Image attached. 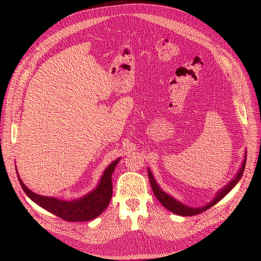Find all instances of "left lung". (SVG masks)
I'll return each mask as SVG.
<instances>
[{
    "label": "left lung",
    "mask_w": 261,
    "mask_h": 261,
    "mask_svg": "<svg viewBox=\"0 0 261 261\" xmlns=\"http://www.w3.org/2000/svg\"><path fill=\"white\" fill-rule=\"evenodd\" d=\"M246 158H247V152H245L244 160L242 162V165H241L240 169L238 170V172L236 173V175L232 177V179H230L225 186H223L221 189H219L216 192L214 198L210 202H207L205 205L199 206V207L188 206V205L184 204L182 202H180L179 200L175 199L173 196L169 195L167 192H165L161 189V187L158 185V182L156 181V179L154 177L153 172L151 171V169L148 167H147V173H148V178H150V182H151V186H152L153 192L156 195L157 199L163 204L164 207H166L168 211H170L173 214L178 215V216H194V215L200 214V213L206 211L207 208L212 207L213 205H215L222 198H224L236 187L237 184L240 181V179H241V177L244 173L245 166H246Z\"/></svg>",
    "instance_id": "obj_1"
}]
</instances>
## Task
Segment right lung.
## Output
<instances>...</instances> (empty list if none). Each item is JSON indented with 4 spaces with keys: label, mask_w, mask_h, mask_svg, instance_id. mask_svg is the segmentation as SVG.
Segmentation results:
<instances>
[{
    "label": "right lung",
    "mask_w": 261,
    "mask_h": 261,
    "mask_svg": "<svg viewBox=\"0 0 261 261\" xmlns=\"http://www.w3.org/2000/svg\"><path fill=\"white\" fill-rule=\"evenodd\" d=\"M120 160L121 158H118L105 168L95 189L80 198L72 200H64L54 196H43L37 194L30 190L23 184L17 169L16 173L22 190L36 204L62 218L63 220L71 222H85L94 220L108 206L111 196H113L111 175H113L114 170Z\"/></svg>",
    "instance_id": "1"
}]
</instances>
